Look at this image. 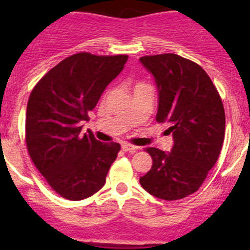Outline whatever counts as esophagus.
<instances>
[{"mask_svg": "<svg viewBox=\"0 0 250 250\" xmlns=\"http://www.w3.org/2000/svg\"><path fill=\"white\" fill-rule=\"evenodd\" d=\"M122 148L123 151H125V152H135V151L138 150V146H134V145H130V144H127V143H123L122 144Z\"/></svg>", "mask_w": 250, "mask_h": 250, "instance_id": "obj_1", "label": "esophagus"}]
</instances>
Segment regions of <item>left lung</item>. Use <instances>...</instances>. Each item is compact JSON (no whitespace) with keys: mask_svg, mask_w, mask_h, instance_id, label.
Listing matches in <instances>:
<instances>
[{"mask_svg":"<svg viewBox=\"0 0 250 250\" xmlns=\"http://www.w3.org/2000/svg\"><path fill=\"white\" fill-rule=\"evenodd\" d=\"M158 92L157 122L173 135L170 152L147 147L152 167L139 179L150 195L175 201L196 192L220 155L225 111L218 90L200 65L167 54L140 58Z\"/></svg>","mask_w":250,"mask_h":250,"instance_id":"1","label":"left lung"}]
</instances>
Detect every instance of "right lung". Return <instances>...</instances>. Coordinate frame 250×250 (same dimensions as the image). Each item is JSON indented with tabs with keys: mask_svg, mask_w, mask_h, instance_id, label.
Masks as SVG:
<instances>
[{
	"mask_svg": "<svg viewBox=\"0 0 250 250\" xmlns=\"http://www.w3.org/2000/svg\"><path fill=\"white\" fill-rule=\"evenodd\" d=\"M128 55L78 53L60 62L35 85L26 107V146L50 188L80 201L105 185L121 146L81 134L82 121L125 67Z\"/></svg>",
	"mask_w": 250,
	"mask_h": 250,
	"instance_id": "add662e5",
	"label": "right lung"
}]
</instances>
